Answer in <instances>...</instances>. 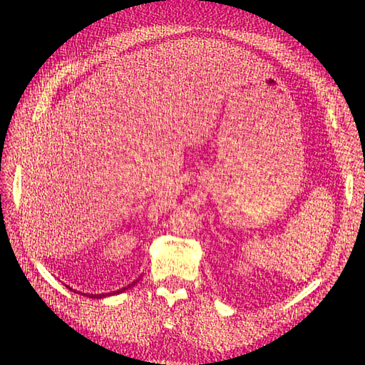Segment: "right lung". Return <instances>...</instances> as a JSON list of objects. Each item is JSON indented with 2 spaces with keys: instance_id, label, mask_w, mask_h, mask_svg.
Instances as JSON below:
<instances>
[{
  "instance_id": "right-lung-1",
  "label": "right lung",
  "mask_w": 365,
  "mask_h": 365,
  "mask_svg": "<svg viewBox=\"0 0 365 365\" xmlns=\"http://www.w3.org/2000/svg\"><path fill=\"white\" fill-rule=\"evenodd\" d=\"M140 280V279H138ZM137 280V282H138ZM137 282H132L130 283V285H128V287H123L122 289H117V292H110V293H103V294H86V296H91V298H96V299H100V298H106V296H110V294H119V293H122V292H125V289H128V288H132L133 285H135V283H137Z\"/></svg>"
}]
</instances>
